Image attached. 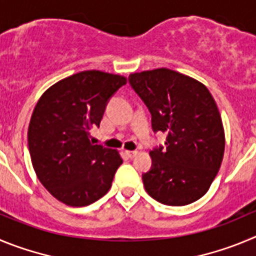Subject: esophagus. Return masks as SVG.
Masks as SVG:
<instances>
[{
	"label": "esophagus",
	"instance_id": "34e87169",
	"mask_svg": "<svg viewBox=\"0 0 256 256\" xmlns=\"http://www.w3.org/2000/svg\"><path fill=\"white\" fill-rule=\"evenodd\" d=\"M125 153H126V156H128V158H134V156L138 154V152L136 150H126Z\"/></svg>",
	"mask_w": 256,
	"mask_h": 256
}]
</instances>
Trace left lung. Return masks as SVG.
I'll list each match as a JSON object with an SVG mask.
<instances>
[{
	"mask_svg": "<svg viewBox=\"0 0 256 256\" xmlns=\"http://www.w3.org/2000/svg\"><path fill=\"white\" fill-rule=\"evenodd\" d=\"M128 82L152 114L154 132L167 134L150 150L145 190L164 206H188L206 194L224 153L222 118L206 85L170 68L131 74Z\"/></svg>",
	"mask_w": 256,
	"mask_h": 256,
	"instance_id": "left-lung-1",
	"label": "left lung"
}]
</instances>
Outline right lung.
I'll list each match as a JSON object with an SVG mask.
<instances>
[{
  "instance_id": "obj_1",
  "label": "right lung",
  "mask_w": 256,
  "mask_h": 256,
  "mask_svg": "<svg viewBox=\"0 0 256 256\" xmlns=\"http://www.w3.org/2000/svg\"><path fill=\"white\" fill-rule=\"evenodd\" d=\"M126 84L120 75L89 70L52 85L36 103L28 145L39 181L60 202L85 206L107 194L122 160L90 142L108 100Z\"/></svg>"
}]
</instances>
